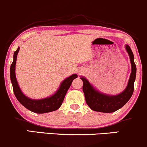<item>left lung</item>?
Segmentation results:
<instances>
[{
  "instance_id": "obj_1",
  "label": "left lung",
  "mask_w": 147,
  "mask_h": 147,
  "mask_svg": "<svg viewBox=\"0 0 147 147\" xmlns=\"http://www.w3.org/2000/svg\"><path fill=\"white\" fill-rule=\"evenodd\" d=\"M125 50L128 52L131 63V73L128 84L121 93L117 95L103 93L96 89L84 77L80 76L83 81V92L86 104L92 110L103 113H111L123 107L131 98L134 91V83L136 77V65L134 62V55L131 49L125 45Z\"/></svg>"
}]
</instances>
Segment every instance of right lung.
Masks as SVG:
<instances>
[{
  "label": "right lung",
  "mask_w": 147,
  "mask_h": 147,
  "mask_svg": "<svg viewBox=\"0 0 147 147\" xmlns=\"http://www.w3.org/2000/svg\"><path fill=\"white\" fill-rule=\"evenodd\" d=\"M19 51V47L14 51L13 56V62L10 66V80L12 82L13 91L18 101L24 107L31 112L38 114L51 112L59 109L62 105L67 90L70 88L73 80L77 77V74H73L71 76L67 77L61 83L60 86L52 96L42 99H31L27 97L21 90L19 84L16 78L15 65L17 63V54Z\"/></svg>",
  "instance_id": "add662e5"
}]
</instances>
